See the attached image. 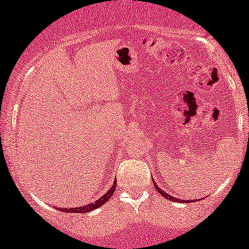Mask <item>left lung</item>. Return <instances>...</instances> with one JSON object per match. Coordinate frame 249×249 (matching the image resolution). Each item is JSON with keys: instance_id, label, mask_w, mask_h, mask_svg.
<instances>
[{"instance_id": "left-lung-1", "label": "left lung", "mask_w": 249, "mask_h": 249, "mask_svg": "<svg viewBox=\"0 0 249 249\" xmlns=\"http://www.w3.org/2000/svg\"><path fill=\"white\" fill-rule=\"evenodd\" d=\"M152 181H153V179H152ZM153 185H154V187H156V190L158 191L159 193L161 194L162 196H164L165 199H168V200H171V201H179V202H188L190 201V200H181V199H177V198H174V196H170V194H167V193H165L164 191L161 190V188H159V186L158 185L156 184V182L153 181Z\"/></svg>"}]
</instances>
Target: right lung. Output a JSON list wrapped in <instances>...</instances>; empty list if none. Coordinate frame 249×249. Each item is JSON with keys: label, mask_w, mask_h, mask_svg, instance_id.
Masks as SVG:
<instances>
[{"label": "right lung", "mask_w": 249, "mask_h": 249, "mask_svg": "<svg viewBox=\"0 0 249 249\" xmlns=\"http://www.w3.org/2000/svg\"><path fill=\"white\" fill-rule=\"evenodd\" d=\"M116 185H117V182L115 181V182H113L112 186H111L110 190H108L107 192L104 194V196H101V198L97 200V201L92 202V204H88V205H84V206L75 207V208L58 207V210L62 211V212H67V213H88V212H91V211H93V210H96V208L101 207L103 204H105V202H107V200L111 198V196H112L113 192H115V190H116Z\"/></svg>", "instance_id": "obj_1"}]
</instances>
